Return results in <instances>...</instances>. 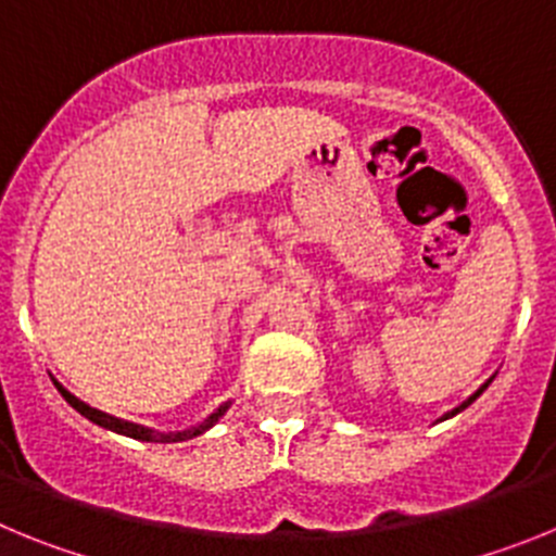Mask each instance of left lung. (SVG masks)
<instances>
[{
  "instance_id": "left-lung-1",
  "label": "left lung",
  "mask_w": 556,
  "mask_h": 556,
  "mask_svg": "<svg viewBox=\"0 0 556 556\" xmlns=\"http://www.w3.org/2000/svg\"><path fill=\"white\" fill-rule=\"evenodd\" d=\"M490 381H493V376H490V378H488V381H484V384H481V387H479V390H476V392H473V395H470V397H468V401H462V404H459V406H454V409H451V412H445V415H443V417H440V420H448V417L459 415V412H462V409H468V406H470V404H473L476 397H479V395H481V392L488 390V387H490Z\"/></svg>"
}]
</instances>
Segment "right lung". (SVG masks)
<instances>
[{
	"label": "right lung",
	"instance_id": "1",
	"mask_svg": "<svg viewBox=\"0 0 556 556\" xmlns=\"http://www.w3.org/2000/svg\"><path fill=\"white\" fill-rule=\"evenodd\" d=\"M52 381H55V378H52ZM55 387H58V392H61V395L66 397V404L72 406V409L80 412L83 417H88L91 424L102 426V429H108V431H116V434L132 437V440H141V443H184V440H191V437H200V434H203V431H208L211 426L217 424L219 417H223L225 412H228V406H230V401H228V404H223V406H219V409L211 412V415L205 417L203 424L191 426V429H184V431H155V429H147V426L130 424V420H122V417L105 415V412L94 409V406L83 404L80 397L72 395V392H68L63 384H58V381H55Z\"/></svg>",
	"mask_w": 556,
	"mask_h": 556
}]
</instances>
